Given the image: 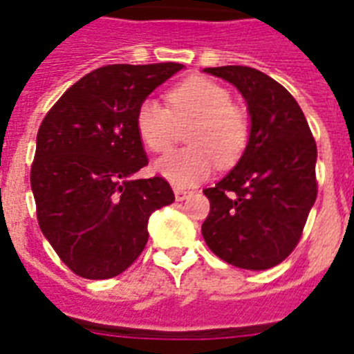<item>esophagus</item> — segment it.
Segmentation results:
<instances>
[{
    "instance_id": "obj_1",
    "label": "esophagus",
    "mask_w": 354,
    "mask_h": 354,
    "mask_svg": "<svg viewBox=\"0 0 354 354\" xmlns=\"http://www.w3.org/2000/svg\"><path fill=\"white\" fill-rule=\"evenodd\" d=\"M174 193H175V200H177V202H183V200H186L187 196L192 195V192L183 189V187H174Z\"/></svg>"
}]
</instances>
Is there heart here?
Wrapping results in <instances>:
<instances>
[{
    "label": "heart",
    "mask_w": 354,
    "mask_h": 354,
    "mask_svg": "<svg viewBox=\"0 0 354 354\" xmlns=\"http://www.w3.org/2000/svg\"><path fill=\"white\" fill-rule=\"evenodd\" d=\"M168 108L147 99L136 111V133L152 152H167L186 133L189 147L162 156L154 170L174 186L187 187L207 179L216 162L230 167L250 140L248 115L232 104L225 86L207 77L183 81L167 93Z\"/></svg>",
    "instance_id": "1"
}]
</instances>
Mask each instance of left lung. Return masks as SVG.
I'll list each match as a JSON object with an SVG mask.
<instances>
[{
    "mask_svg": "<svg viewBox=\"0 0 354 354\" xmlns=\"http://www.w3.org/2000/svg\"><path fill=\"white\" fill-rule=\"evenodd\" d=\"M204 72L245 97L250 140L236 167L204 189L211 211L202 236L221 261L270 270L296 248L315 202L317 147L296 99L273 77L243 65Z\"/></svg>",
    "mask_w": 354,
    "mask_h": 354,
    "instance_id": "obj_1",
    "label": "left lung"
}]
</instances>
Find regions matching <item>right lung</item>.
<instances>
[{
  "label": "right lung",
  "mask_w": 354,
  "mask_h": 354,
  "mask_svg": "<svg viewBox=\"0 0 354 354\" xmlns=\"http://www.w3.org/2000/svg\"><path fill=\"white\" fill-rule=\"evenodd\" d=\"M183 64L106 65L74 83L40 124L31 192L37 220L58 257L90 280L126 271L149 239L150 214L175 200L149 165L136 111Z\"/></svg>",
  "instance_id": "right-lung-1"
}]
</instances>
